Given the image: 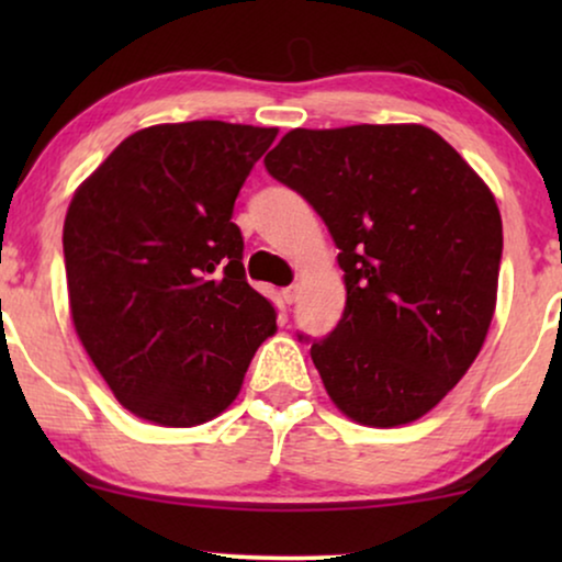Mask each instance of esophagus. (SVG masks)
Masks as SVG:
<instances>
[{
    "instance_id": "1",
    "label": "esophagus",
    "mask_w": 562,
    "mask_h": 562,
    "mask_svg": "<svg viewBox=\"0 0 562 562\" xmlns=\"http://www.w3.org/2000/svg\"><path fill=\"white\" fill-rule=\"evenodd\" d=\"M281 296H283V302H286V304H294L299 299V286H286L281 291Z\"/></svg>"
}]
</instances>
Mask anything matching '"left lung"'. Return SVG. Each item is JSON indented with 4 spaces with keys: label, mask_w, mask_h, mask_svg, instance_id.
Here are the masks:
<instances>
[{
    "label": "left lung",
    "mask_w": 562,
    "mask_h": 562,
    "mask_svg": "<svg viewBox=\"0 0 562 562\" xmlns=\"http://www.w3.org/2000/svg\"><path fill=\"white\" fill-rule=\"evenodd\" d=\"M263 164L340 250L342 319L310 350L329 398L368 427L419 419L463 379L494 317L504 248L494 194L422 125L299 127Z\"/></svg>",
    "instance_id": "1"
}]
</instances>
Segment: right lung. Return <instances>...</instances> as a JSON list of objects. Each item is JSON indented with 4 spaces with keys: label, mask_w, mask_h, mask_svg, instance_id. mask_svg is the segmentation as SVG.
<instances>
[{
    "label": "right lung",
    "mask_w": 562,
    "mask_h": 562,
    "mask_svg": "<svg viewBox=\"0 0 562 562\" xmlns=\"http://www.w3.org/2000/svg\"><path fill=\"white\" fill-rule=\"evenodd\" d=\"M276 127L194 120L130 135L64 222L74 327L117 402L164 427L225 412L276 310L245 279L235 199Z\"/></svg>",
    "instance_id": "add662e5"
}]
</instances>
